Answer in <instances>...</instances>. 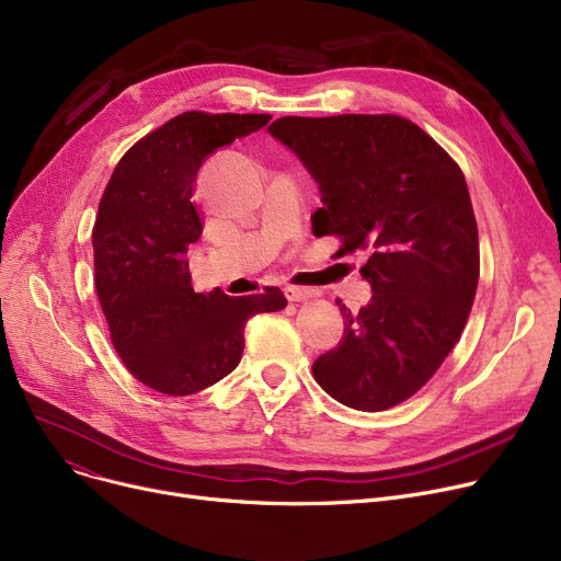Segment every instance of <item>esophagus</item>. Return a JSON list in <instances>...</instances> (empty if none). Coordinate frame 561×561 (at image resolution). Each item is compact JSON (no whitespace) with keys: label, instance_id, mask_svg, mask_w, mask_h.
Here are the masks:
<instances>
[{"label":"esophagus","instance_id":"esophagus-1","mask_svg":"<svg viewBox=\"0 0 561 561\" xmlns=\"http://www.w3.org/2000/svg\"><path fill=\"white\" fill-rule=\"evenodd\" d=\"M284 296L288 302H302L307 298H311L313 293L309 288H300V286H286L284 288Z\"/></svg>","mask_w":561,"mask_h":561}]
</instances>
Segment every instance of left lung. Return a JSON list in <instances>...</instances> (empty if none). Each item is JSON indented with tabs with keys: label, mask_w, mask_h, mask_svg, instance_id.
<instances>
[{
	"label": "left lung",
	"mask_w": 561,
	"mask_h": 561,
	"mask_svg": "<svg viewBox=\"0 0 561 561\" xmlns=\"http://www.w3.org/2000/svg\"><path fill=\"white\" fill-rule=\"evenodd\" d=\"M322 193L316 236L364 252L373 298L341 305L339 345L311 370L334 400L385 411L421 391L450 355L480 279L478 222L461 168L402 115H286L268 129Z\"/></svg>",
	"instance_id": "obj_1"
}]
</instances>
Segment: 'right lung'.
<instances>
[{"label":"right lung","instance_id":"right-lung-1","mask_svg":"<svg viewBox=\"0 0 561 561\" xmlns=\"http://www.w3.org/2000/svg\"><path fill=\"white\" fill-rule=\"evenodd\" d=\"M268 113L186 111L115 165L93 227L95 288L127 370L165 396H191L241 362L245 325L286 307L277 286L245 298L195 293L186 252L202 220L191 202L202 161L268 125Z\"/></svg>","mask_w":561,"mask_h":561}]
</instances>
